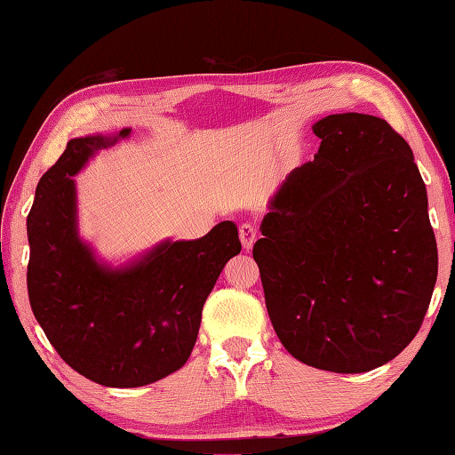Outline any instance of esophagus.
Segmentation results:
<instances>
[{
  "instance_id": "1",
  "label": "esophagus",
  "mask_w": 455,
  "mask_h": 455,
  "mask_svg": "<svg viewBox=\"0 0 455 455\" xmlns=\"http://www.w3.org/2000/svg\"><path fill=\"white\" fill-rule=\"evenodd\" d=\"M239 237H241V243H243V247L249 251L257 241V228L253 224H249V221H245V224L239 226Z\"/></svg>"
}]
</instances>
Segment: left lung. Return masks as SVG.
Listing matches in <instances>:
<instances>
[{
  "label": "left lung",
  "instance_id": "obj_1",
  "mask_svg": "<svg viewBox=\"0 0 455 455\" xmlns=\"http://www.w3.org/2000/svg\"><path fill=\"white\" fill-rule=\"evenodd\" d=\"M319 151L282 180L253 259L282 345L307 366L362 373L415 339L438 276L425 180L386 120L313 124Z\"/></svg>",
  "mask_w": 455,
  "mask_h": 455
}]
</instances>
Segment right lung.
Wrapping results in <instances>:
<instances>
[{
  "label": "right lung",
  "instance_id": "right-lung-1",
  "mask_svg": "<svg viewBox=\"0 0 455 455\" xmlns=\"http://www.w3.org/2000/svg\"><path fill=\"white\" fill-rule=\"evenodd\" d=\"M130 134L69 140L40 177L27 218V288L38 325L68 366L107 387L148 386L185 366L204 301L241 251L228 220L200 239L159 241L118 267L95 253L79 235L72 177Z\"/></svg>",
  "mask_w": 455,
  "mask_h": 455
}]
</instances>
